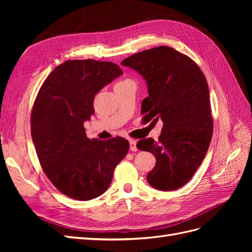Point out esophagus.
I'll use <instances>...</instances> for the list:
<instances>
[{"instance_id":"34e87169","label":"esophagus","mask_w":252,"mask_h":252,"mask_svg":"<svg viewBox=\"0 0 252 252\" xmlns=\"http://www.w3.org/2000/svg\"><path fill=\"white\" fill-rule=\"evenodd\" d=\"M129 145H130V150L131 151H136V150H138V147H136V141L135 140H129Z\"/></svg>"}]
</instances>
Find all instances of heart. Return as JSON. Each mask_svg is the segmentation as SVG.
<instances>
[{
	"label": "heart",
	"mask_w": 252,
	"mask_h": 252,
	"mask_svg": "<svg viewBox=\"0 0 252 252\" xmlns=\"http://www.w3.org/2000/svg\"><path fill=\"white\" fill-rule=\"evenodd\" d=\"M128 81H130V80H128V79H126V80H123V81H120V82H118L116 85H119V84H123V83H125V82H128Z\"/></svg>",
	"instance_id": "1"
}]
</instances>
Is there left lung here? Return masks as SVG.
I'll use <instances>...</instances> for the list:
<instances>
[{"mask_svg": "<svg viewBox=\"0 0 252 252\" xmlns=\"http://www.w3.org/2000/svg\"><path fill=\"white\" fill-rule=\"evenodd\" d=\"M121 64L146 80L148 96L141 107L144 119L164 123L158 141L148 138L136 144L157 159L147 182L163 191L179 189L193 177L212 138L213 121L205 75L193 60L168 46L134 53Z\"/></svg>", "mask_w": 252, "mask_h": 252, "instance_id": "left-lung-1", "label": "left lung"}]
</instances>
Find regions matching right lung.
Wrapping results in <instances>:
<instances>
[{
    "mask_svg": "<svg viewBox=\"0 0 252 252\" xmlns=\"http://www.w3.org/2000/svg\"><path fill=\"white\" fill-rule=\"evenodd\" d=\"M123 73L111 62L69 60L44 81L30 117L42 169L60 192L79 201L103 194L129 150L121 136L87 138L84 122L94 113V95Z\"/></svg>",
    "mask_w": 252,
    "mask_h": 252,
    "instance_id": "obj_1",
    "label": "right lung"
}]
</instances>
